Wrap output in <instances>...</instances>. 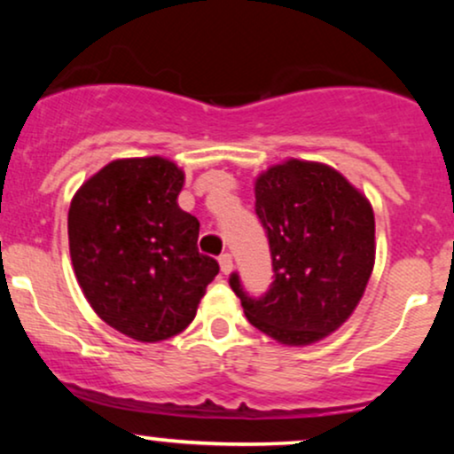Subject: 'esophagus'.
I'll list each match as a JSON object with an SVG mask.
<instances>
[{"label": "esophagus", "mask_w": 454, "mask_h": 454, "mask_svg": "<svg viewBox=\"0 0 454 454\" xmlns=\"http://www.w3.org/2000/svg\"><path fill=\"white\" fill-rule=\"evenodd\" d=\"M220 269H222L223 275L232 273L234 264H232V256H231V254H222V256H220Z\"/></svg>", "instance_id": "1"}]
</instances>
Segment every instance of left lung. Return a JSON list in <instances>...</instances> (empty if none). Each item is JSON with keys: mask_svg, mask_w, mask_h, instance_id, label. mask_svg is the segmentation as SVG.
Wrapping results in <instances>:
<instances>
[{"mask_svg": "<svg viewBox=\"0 0 454 454\" xmlns=\"http://www.w3.org/2000/svg\"><path fill=\"white\" fill-rule=\"evenodd\" d=\"M256 213L269 237L275 279L252 299L231 288L264 335L309 346L335 333L363 299L376 262L372 202L322 161L286 160L256 176Z\"/></svg>", "mask_w": 454, "mask_h": 454, "instance_id": "obj_1", "label": "left lung"}]
</instances>
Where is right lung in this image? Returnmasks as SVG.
Returning a JSON list of instances; mask_svg holds the SVG:
<instances>
[{"instance_id": "1", "label": "right lung", "mask_w": 454, "mask_h": 454, "mask_svg": "<svg viewBox=\"0 0 454 454\" xmlns=\"http://www.w3.org/2000/svg\"><path fill=\"white\" fill-rule=\"evenodd\" d=\"M184 181L161 155L113 160L78 187L67 211L72 267L87 303L137 341L185 331L220 273L198 252L200 223L176 205Z\"/></svg>"}]
</instances>
